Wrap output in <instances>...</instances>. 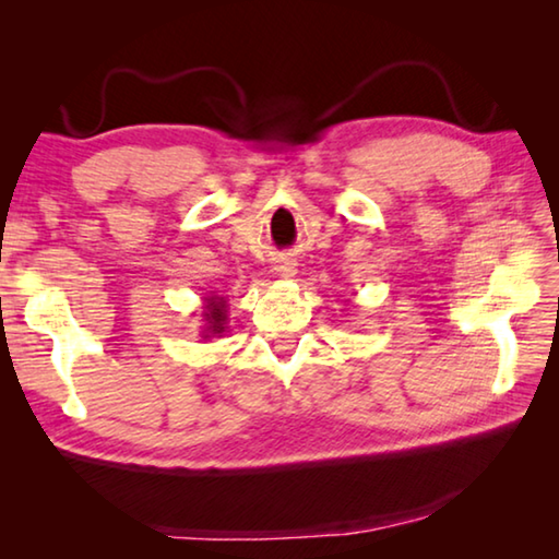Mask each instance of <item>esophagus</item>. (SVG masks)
<instances>
[{"label":"esophagus","instance_id":"esophagus-1","mask_svg":"<svg viewBox=\"0 0 559 559\" xmlns=\"http://www.w3.org/2000/svg\"><path fill=\"white\" fill-rule=\"evenodd\" d=\"M276 271L281 273L283 278H293V276H296V263H293V261H283Z\"/></svg>","mask_w":559,"mask_h":559}]
</instances>
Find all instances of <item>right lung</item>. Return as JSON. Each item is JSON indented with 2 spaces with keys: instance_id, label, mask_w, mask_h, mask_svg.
Here are the masks:
<instances>
[{
  "instance_id": "obj_1",
  "label": "right lung",
  "mask_w": 559,
  "mask_h": 559,
  "mask_svg": "<svg viewBox=\"0 0 559 559\" xmlns=\"http://www.w3.org/2000/svg\"><path fill=\"white\" fill-rule=\"evenodd\" d=\"M204 320L210 323V325H206L204 333L222 335L224 325H226V300L224 298H206ZM204 337H210V335H204Z\"/></svg>"
}]
</instances>
